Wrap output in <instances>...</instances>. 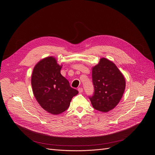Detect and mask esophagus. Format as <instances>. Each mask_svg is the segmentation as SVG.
<instances>
[{
	"label": "esophagus",
	"instance_id": "34e87169",
	"mask_svg": "<svg viewBox=\"0 0 155 155\" xmlns=\"http://www.w3.org/2000/svg\"><path fill=\"white\" fill-rule=\"evenodd\" d=\"M78 92H79V93H81V92H83V88L82 87H78Z\"/></svg>",
	"mask_w": 155,
	"mask_h": 155
}]
</instances>
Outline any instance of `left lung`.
Here are the masks:
<instances>
[{"mask_svg": "<svg viewBox=\"0 0 155 155\" xmlns=\"http://www.w3.org/2000/svg\"><path fill=\"white\" fill-rule=\"evenodd\" d=\"M94 93L89 97L94 109L107 113L114 109L122 98L125 89L124 75L116 64L102 58L92 68Z\"/></svg>", "mask_w": 155, "mask_h": 155, "instance_id": "obj_1", "label": "left lung"}]
</instances>
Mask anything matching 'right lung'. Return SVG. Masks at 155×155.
Here are the masks:
<instances>
[{
  "mask_svg": "<svg viewBox=\"0 0 155 155\" xmlns=\"http://www.w3.org/2000/svg\"><path fill=\"white\" fill-rule=\"evenodd\" d=\"M61 68L55 58L48 57L35 65L31 75L32 90L37 101L45 111L54 115L65 111L72 97L78 93L61 74Z\"/></svg>",
  "mask_w": 155,
  "mask_h": 155,
  "instance_id": "obj_1",
  "label": "right lung"
}]
</instances>
